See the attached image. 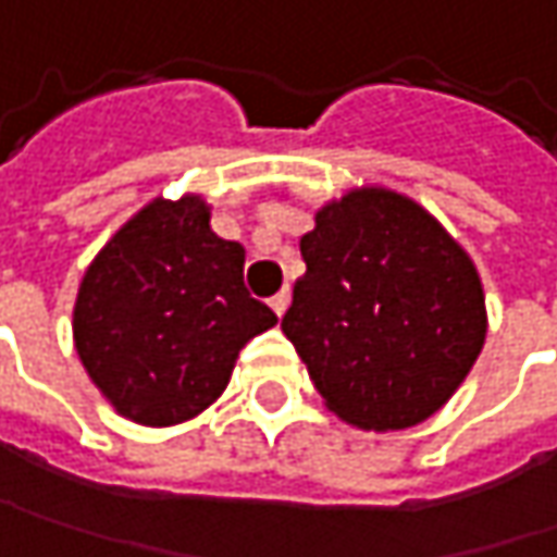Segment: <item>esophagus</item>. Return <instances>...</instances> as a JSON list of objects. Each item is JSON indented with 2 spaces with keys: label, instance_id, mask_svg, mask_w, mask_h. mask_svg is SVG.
<instances>
[{
  "label": "esophagus",
  "instance_id": "1",
  "mask_svg": "<svg viewBox=\"0 0 557 557\" xmlns=\"http://www.w3.org/2000/svg\"><path fill=\"white\" fill-rule=\"evenodd\" d=\"M288 304H292V292H288V288H282V292L275 295V298H269V307H272V310H275L278 317H282V313L288 310Z\"/></svg>",
  "mask_w": 557,
  "mask_h": 557
}]
</instances>
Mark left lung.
I'll use <instances>...</instances> for the list:
<instances>
[{
  "label": "left lung",
  "mask_w": 557,
  "mask_h": 557,
  "mask_svg": "<svg viewBox=\"0 0 557 557\" xmlns=\"http://www.w3.org/2000/svg\"><path fill=\"white\" fill-rule=\"evenodd\" d=\"M307 272L282 330L326 406L364 431L431 418L485 345L472 259L412 199L355 189L300 237Z\"/></svg>",
  "instance_id": "1"
}]
</instances>
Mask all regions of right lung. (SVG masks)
Segmentation results:
<instances>
[{
    "mask_svg": "<svg viewBox=\"0 0 557 557\" xmlns=\"http://www.w3.org/2000/svg\"><path fill=\"white\" fill-rule=\"evenodd\" d=\"M278 317L244 285V247L209 227L202 199H154L91 262L75 348L116 412L177 424L212 406L240 348Z\"/></svg>",
    "mask_w": 557,
    "mask_h": 557,
    "instance_id": "add662e5",
    "label": "right lung"
}]
</instances>
